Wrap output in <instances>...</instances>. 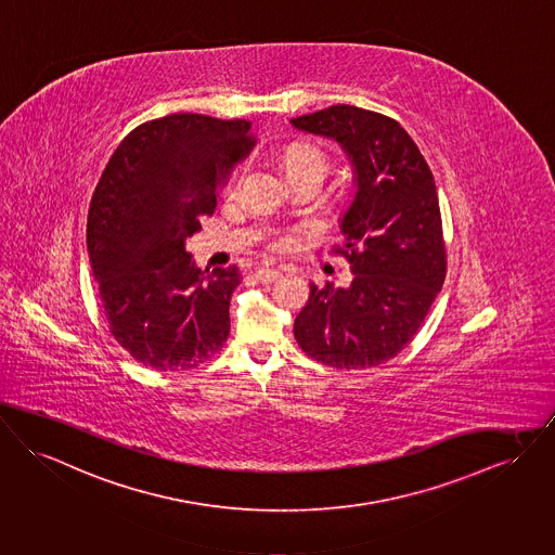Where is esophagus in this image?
I'll list each match as a JSON object with an SVG mask.
<instances>
[{"instance_id": "obj_1", "label": "esophagus", "mask_w": 555, "mask_h": 555, "mask_svg": "<svg viewBox=\"0 0 555 555\" xmlns=\"http://www.w3.org/2000/svg\"><path fill=\"white\" fill-rule=\"evenodd\" d=\"M260 283H272V281H276L279 276H281V270L279 268H260V270H256V274H254Z\"/></svg>"}]
</instances>
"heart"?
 <instances>
[{"mask_svg":"<svg viewBox=\"0 0 555 555\" xmlns=\"http://www.w3.org/2000/svg\"><path fill=\"white\" fill-rule=\"evenodd\" d=\"M283 167L287 171L289 178L295 176H317V178H325L326 169H328V159H326L325 151L314 146V144H292L285 155H283Z\"/></svg>","mask_w":555,"mask_h":555,"instance_id":"1","label":"heart"}]
</instances>
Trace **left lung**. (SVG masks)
<instances>
[{
  "label": "left lung",
  "mask_w": 555,
  "mask_h": 555,
  "mask_svg": "<svg viewBox=\"0 0 555 555\" xmlns=\"http://www.w3.org/2000/svg\"><path fill=\"white\" fill-rule=\"evenodd\" d=\"M292 126L341 144L357 184L341 218L344 243L333 249L354 279L339 289L310 283L295 339L326 366H375L413 339L447 276L434 176L413 138L382 113L335 104Z\"/></svg>",
  "instance_id": "obj_1"
}]
</instances>
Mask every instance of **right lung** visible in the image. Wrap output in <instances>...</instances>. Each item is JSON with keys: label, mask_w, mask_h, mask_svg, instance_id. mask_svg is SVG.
Segmentation results:
<instances>
[{"label": "right lung", "mask_w": 555, "mask_h": 555, "mask_svg": "<svg viewBox=\"0 0 555 555\" xmlns=\"http://www.w3.org/2000/svg\"><path fill=\"white\" fill-rule=\"evenodd\" d=\"M254 146L245 119L176 113L131 130L100 176L88 254L111 335L144 366L195 369L229 339L238 268L205 275L184 245Z\"/></svg>", "instance_id": "obj_1"}]
</instances>
